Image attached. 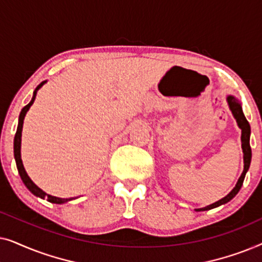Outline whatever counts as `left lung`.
Returning <instances> with one entry per match:
<instances>
[{"label":"left lung","instance_id":"left-lung-1","mask_svg":"<svg viewBox=\"0 0 262 262\" xmlns=\"http://www.w3.org/2000/svg\"><path fill=\"white\" fill-rule=\"evenodd\" d=\"M228 103H229V107H230L232 114H234L236 121H237L239 128L242 130V136H241V139H242V149H243V160H245V168H243V173L241 174V177H239L237 184L234 187V189L229 193L228 195H225L224 198H222L221 200H218V202L211 204L209 206H205V207H202V209H198L196 211H205V210H211L213 209V207H217L222 205V204H225L228 203L229 200H231L234 196L237 194L239 189L242 187V184H243V180H245V177H246V173L247 170L249 169V166H250V161H252V149H250V144H249V138H250V125L248 123V120L246 119L245 114L242 112V107H241V103L238 102L237 99H235L234 96H228Z\"/></svg>","mask_w":262,"mask_h":262}]
</instances>
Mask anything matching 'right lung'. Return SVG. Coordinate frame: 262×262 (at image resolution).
Returning a JSON list of instances; mask_svg holds the SVG:
<instances>
[{
  "label": "right lung",
  "mask_w": 262,
  "mask_h": 262,
  "mask_svg": "<svg viewBox=\"0 0 262 262\" xmlns=\"http://www.w3.org/2000/svg\"><path fill=\"white\" fill-rule=\"evenodd\" d=\"M45 83V81H42L40 84L38 85L37 88H35V91L33 93V98H32L31 102L28 103L24 107L23 110H21L20 112V116H19V124H17V128H16V134H15V137H14V157H15V162H16V167H17V171H19L20 174V178L23 182L25 184V186L30 189V191L33 193L34 195L37 196H40V198H46L49 200L50 203H55V204H63V203H67L69 202V200H73L74 198H69V199H64V198H57V196H52L50 194H46L44 191H41L40 188L38 187L37 185L34 184L33 181L31 180L30 177H28L26 170H25L24 168V164H23V161H21V154H20V149H21V131H23V124H24V119H25V116H26L27 111L30 110V107L32 106V103L34 102L35 100V96H37V92L38 89L41 87L42 84Z\"/></svg>",
  "instance_id": "add662e5"
}]
</instances>
